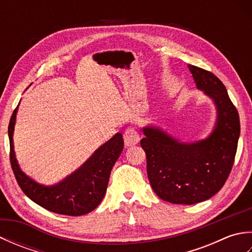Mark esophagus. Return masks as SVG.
I'll use <instances>...</instances> for the list:
<instances>
[{"label": "esophagus", "mask_w": 252, "mask_h": 252, "mask_svg": "<svg viewBox=\"0 0 252 252\" xmlns=\"http://www.w3.org/2000/svg\"><path fill=\"white\" fill-rule=\"evenodd\" d=\"M123 140H125L126 146H133L140 142V135L134 127H127L123 134Z\"/></svg>", "instance_id": "obj_1"}]
</instances>
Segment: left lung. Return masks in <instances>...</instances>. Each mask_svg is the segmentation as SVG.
<instances>
[{"label":"left lung","instance_id":"left-lung-1","mask_svg":"<svg viewBox=\"0 0 252 252\" xmlns=\"http://www.w3.org/2000/svg\"><path fill=\"white\" fill-rule=\"evenodd\" d=\"M197 89L215 101L218 119L206 140L181 143L154 126L143 129L141 146L146 154L147 175L162 200L194 205L220 190L231 173L240 133L236 107L221 80L205 69L187 66Z\"/></svg>","mask_w":252,"mask_h":252}]
</instances>
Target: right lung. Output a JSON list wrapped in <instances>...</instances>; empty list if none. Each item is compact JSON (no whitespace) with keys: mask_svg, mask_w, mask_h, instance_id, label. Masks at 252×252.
<instances>
[{"mask_svg":"<svg viewBox=\"0 0 252 252\" xmlns=\"http://www.w3.org/2000/svg\"><path fill=\"white\" fill-rule=\"evenodd\" d=\"M18 106L10 117L8 137L10 165L21 190L32 201L58 215L79 217L93 211L103 200L111 169L123 149L122 134L117 133L112 136L93 154V156L81 168L61 183L53 186H44L27 176L20 170L17 159L15 157L13 133Z\"/></svg>","mask_w":252,"mask_h":252,"instance_id":"right-lung-1","label":"right lung"}]
</instances>
